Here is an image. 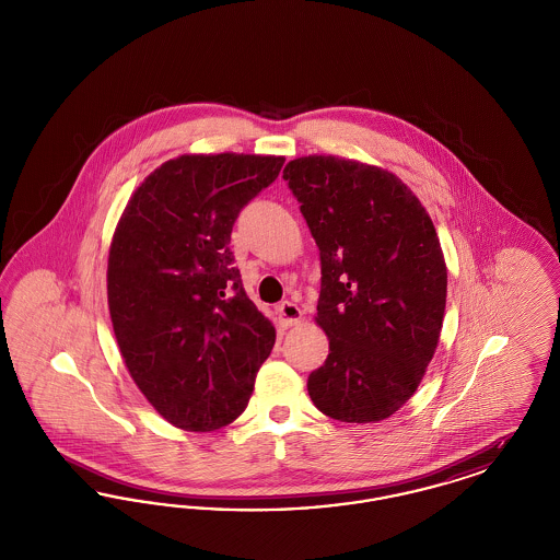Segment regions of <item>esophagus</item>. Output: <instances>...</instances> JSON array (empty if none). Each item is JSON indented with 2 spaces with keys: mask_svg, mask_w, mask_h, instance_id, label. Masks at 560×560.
<instances>
[{
  "mask_svg": "<svg viewBox=\"0 0 560 560\" xmlns=\"http://www.w3.org/2000/svg\"><path fill=\"white\" fill-rule=\"evenodd\" d=\"M277 315H279V320H281V325H283V327H292V325L300 323V319H302V311H300L293 302H283V304H279Z\"/></svg>",
  "mask_w": 560,
  "mask_h": 560,
  "instance_id": "34e87169",
  "label": "esophagus"
}]
</instances>
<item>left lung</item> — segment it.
I'll list each match as a JSON object with an SVG mask.
<instances>
[{
	"instance_id": "8db88e82",
	"label": "left lung",
	"mask_w": 560,
	"mask_h": 560,
	"mask_svg": "<svg viewBox=\"0 0 560 560\" xmlns=\"http://www.w3.org/2000/svg\"><path fill=\"white\" fill-rule=\"evenodd\" d=\"M283 178L320 254L315 320L329 354L308 395L340 422L386 420L418 390L439 345L447 265L436 229L413 190L377 165L308 155Z\"/></svg>"
}]
</instances>
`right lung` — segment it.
Instances as JSON below:
<instances>
[{
    "instance_id": "right-lung-1",
    "label": "right lung",
    "mask_w": 560,
    "mask_h": 560,
    "mask_svg": "<svg viewBox=\"0 0 560 560\" xmlns=\"http://www.w3.org/2000/svg\"><path fill=\"white\" fill-rule=\"evenodd\" d=\"M275 155H180L136 188L108 249V313L136 386L170 424L237 420L275 345L241 285L233 224L281 172Z\"/></svg>"
}]
</instances>
